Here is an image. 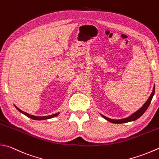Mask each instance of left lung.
<instances>
[{"label": "left lung", "instance_id": "8db88e82", "mask_svg": "<svg viewBox=\"0 0 159 159\" xmlns=\"http://www.w3.org/2000/svg\"><path fill=\"white\" fill-rule=\"evenodd\" d=\"M154 92H155V86H154L153 87V91H152V93L150 95V96L149 97L148 100L145 102V103L143 104V105L139 109H138L136 111L134 112L132 114L130 115L129 116L125 118H122V119H118V120H115V119H111L109 118H107V117L103 116L102 114L100 115L101 116L104 118L105 120H107V121H109L110 122H112V123H115V124H122V123H125V122H132L136 120L138 118H139L140 116H141L143 113L145 112V111L148 109V107L149 106V104L151 103V101L152 100V98L154 97Z\"/></svg>", "mask_w": 159, "mask_h": 159}]
</instances>
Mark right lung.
<instances>
[{"label":"right lung","instance_id":"add662e5","mask_svg":"<svg viewBox=\"0 0 159 159\" xmlns=\"http://www.w3.org/2000/svg\"><path fill=\"white\" fill-rule=\"evenodd\" d=\"M14 107H16V109L19 111L20 113H23V114H24L25 116H26L27 117H28V118H31V119H33V120H47V119H50V118H54V117H55L57 116H58L59 113V112L57 113H55V114H52V115H49V116H33V115H31L30 114V113H26L25 111H23L20 110L19 108H18L16 105H14Z\"/></svg>","mask_w":159,"mask_h":159}]
</instances>
